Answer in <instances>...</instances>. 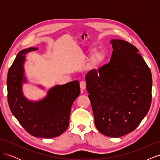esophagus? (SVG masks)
<instances>
[{
  "mask_svg": "<svg viewBox=\"0 0 160 160\" xmlns=\"http://www.w3.org/2000/svg\"><path fill=\"white\" fill-rule=\"evenodd\" d=\"M86 85H87V83L85 81H82L80 82V88L81 89H85L86 88Z\"/></svg>",
  "mask_w": 160,
  "mask_h": 160,
  "instance_id": "obj_1",
  "label": "esophagus"
}]
</instances>
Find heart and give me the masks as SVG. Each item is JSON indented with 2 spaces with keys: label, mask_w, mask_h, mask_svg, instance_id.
I'll return each mask as SVG.
<instances>
[{
  "label": "heart",
  "mask_w": 160,
  "mask_h": 160,
  "mask_svg": "<svg viewBox=\"0 0 160 160\" xmlns=\"http://www.w3.org/2000/svg\"><path fill=\"white\" fill-rule=\"evenodd\" d=\"M96 48L91 47L88 50V54L89 55L94 54L91 57L89 65L92 69H97L103 63L106 58V54L103 50H98L95 52ZM95 52L94 53V52Z\"/></svg>",
  "instance_id": "obj_1"
}]
</instances>
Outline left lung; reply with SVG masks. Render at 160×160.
Here are the masks:
<instances>
[{"instance_id":"1","label":"left lung","mask_w":160,"mask_h":160,"mask_svg":"<svg viewBox=\"0 0 160 160\" xmlns=\"http://www.w3.org/2000/svg\"><path fill=\"white\" fill-rule=\"evenodd\" d=\"M108 64L85 76L95 126L106 136L119 138L136 128L152 102V78L139 50L121 39L110 41Z\"/></svg>"}]
</instances>
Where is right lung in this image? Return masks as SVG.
I'll use <instances>...</instances> for the list:
<instances>
[{
    "mask_svg": "<svg viewBox=\"0 0 160 160\" xmlns=\"http://www.w3.org/2000/svg\"><path fill=\"white\" fill-rule=\"evenodd\" d=\"M37 49L30 47L21 51L9 69L8 103L12 115L28 133L36 138H52L61 135L69 126L72 105L80 94L79 82L55 85L39 101L27 99L22 92V85L27 82L24 69L25 55Z\"/></svg>",
    "mask_w": 160,
    "mask_h": 160,
    "instance_id": "right-lung-1",
    "label": "right lung"
}]
</instances>
